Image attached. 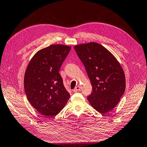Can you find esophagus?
<instances>
[{
    "instance_id": "1",
    "label": "esophagus",
    "mask_w": 147,
    "mask_h": 147,
    "mask_svg": "<svg viewBox=\"0 0 147 147\" xmlns=\"http://www.w3.org/2000/svg\"><path fill=\"white\" fill-rule=\"evenodd\" d=\"M80 89H81V87H80V86H77V87H75V89H74L73 91H74V92H78V91H80Z\"/></svg>"
}]
</instances>
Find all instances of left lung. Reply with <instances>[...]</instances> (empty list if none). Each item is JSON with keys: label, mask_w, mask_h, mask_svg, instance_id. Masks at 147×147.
<instances>
[{"label": "left lung", "mask_w": 147, "mask_h": 147, "mask_svg": "<svg viewBox=\"0 0 147 147\" xmlns=\"http://www.w3.org/2000/svg\"><path fill=\"white\" fill-rule=\"evenodd\" d=\"M92 84L87 96L92 107L101 114L115 108L125 89V77L121 65L105 47L96 42L74 47Z\"/></svg>", "instance_id": "left-lung-1"}]
</instances>
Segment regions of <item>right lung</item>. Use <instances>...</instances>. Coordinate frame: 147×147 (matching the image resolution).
I'll return each mask as SVG.
<instances>
[{"instance_id": "right-lung-1", "label": "right lung", "mask_w": 147, "mask_h": 147, "mask_svg": "<svg viewBox=\"0 0 147 147\" xmlns=\"http://www.w3.org/2000/svg\"><path fill=\"white\" fill-rule=\"evenodd\" d=\"M70 49L66 45H50L38 51L26 68L24 89L27 98L44 116H56L70 97L59 74Z\"/></svg>"}]
</instances>
